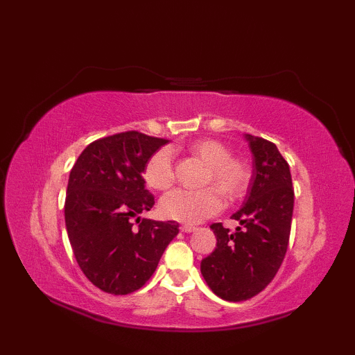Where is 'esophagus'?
Listing matches in <instances>:
<instances>
[{"mask_svg": "<svg viewBox=\"0 0 355 355\" xmlns=\"http://www.w3.org/2000/svg\"><path fill=\"white\" fill-rule=\"evenodd\" d=\"M195 229H197V227H195V225H191V224H183V225H182V227H180V230H182V232H184V233H189V232H193Z\"/></svg>", "mask_w": 355, "mask_h": 355, "instance_id": "1", "label": "esophagus"}]
</instances>
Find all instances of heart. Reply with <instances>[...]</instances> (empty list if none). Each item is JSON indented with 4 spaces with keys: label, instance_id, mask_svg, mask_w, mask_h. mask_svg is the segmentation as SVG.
Returning a JSON list of instances; mask_svg holds the SVG:
<instances>
[{
    "label": "heart",
    "instance_id": "b5f03b06",
    "mask_svg": "<svg viewBox=\"0 0 355 355\" xmlns=\"http://www.w3.org/2000/svg\"><path fill=\"white\" fill-rule=\"evenodd\" d=\"M187 153L207 166L202 184L215 185L227 201L243 198L252 182V166L245 158L230 155V148L212 137L198 139L187 145ZM143 178L154 191H168L175 183L172 153L158 149L148 158ZM214 187V188H215ZM211 186L200 191L177 189L160 201L162 214L173 221L197 224L223 209V197Z\"/></svg>",
    "mask_w": 355,
    "mask_h": 355
}]
</instances>
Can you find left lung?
<instances>
[{
    "mask_svg": "<svg viewBox=\"0 0 355 355\" xmlns=\"http://www.w3.org/2000/svg\"><path fill=\"white\" fill-rule=\"evenodd\" d=\"M253 175L245 202L232 215L241 227L210 225L216 247L201 261V275L216 296L229 302L252 299L273 281L288 247L294 191L290 166L275 143L245 134Z\"/></svg>",
    "mask_w": 355,
    "mask_h": 355,
    "instance_id": "obj_1",
    "label": "left lung"
}]
</instances>
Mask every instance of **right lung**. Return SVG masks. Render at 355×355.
I'll return each mask as SVG.
<instances>
[{"label": "right lung", "instance_id": "1", "mask_svg": "<svg viewBox=\"0 0 355 355\" xmlns=\"http://www.w3.org/2000/svg\"><path fill=\"white\" fill-rule=\"evenodd\" d=\"M168 141L139 131L108 135L89 143L70 172L67 233L80 270L105 293L141 288L177 236L178 223L139 216L155 202L143 169Z\"/></svg>", "mask_w": 355, "mask_h": 355}]
</instances>
